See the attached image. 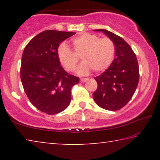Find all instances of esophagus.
<instances>
[{"instance_id": "34e87169", "label": "esophagus", "mask_w": 160, "mask_h": 160, "mask_svg": "<svg viewBox=\"0 0 160 160\" xmlns=\"http://www.w3.org/2000/svg\"><path fill=\"white\" fill-rule=\"evenodd\" d=\"M89 79L88 78H80V82H86V81H88Z\"/></svg>"}]
</instances>
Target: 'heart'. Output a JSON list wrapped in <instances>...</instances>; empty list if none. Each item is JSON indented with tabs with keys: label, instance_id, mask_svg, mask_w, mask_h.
Listing matches in <instances>:
<instances>
[{
	"label": "heart",
	"instance_id": "heart-1",
	"mask_svg": "<svg viewBox=\"0 0 160 160\" xmlns=\"http://www.w3.org/2000/svg\"><path fill=\"white\" fill-rule=\"evenodd\" d=\"M73 52L65 43L58 48L59 62L66 70L73 71L81 55L83 61L78 67V75L88 74L91 69L104 71L112 64L115 56V45L109 38H100L95 34L81 33L72 39Z\"/></svg>",
	"mask_w": 160,
	"mask_h": 160
}]
</instances>
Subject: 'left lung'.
<instances>
[{"label": "left lung", "mask_w": 160, "mask_h": 160, "mask_svg": "<svg viewBox=\"0 0 160 160\" xmlns=\"http://www.w3.org/2000/svg\"><path fill=\"white\" fill-rule=\"evenodd\" d=\"M102 32L115 45V58L108 69L94 78L97 89L93 93L96 104L102 109L116 111L127 104L138 85L139 66L131 47L118 35L106 29Z\"/></svg>", "instance_id": "8db88e82"}]
</instances>
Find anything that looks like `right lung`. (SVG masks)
I'll return each mask as SVG.
<instances>
[{
    "label": "right lung",
    "mask_w": 160,
    "mask_h": 160,
    "mask_svg": "<svg viewBox=\"0 0 160 160\" xmlns=\"http://www.w3.org/2000/svg\"><path fill=\"white\" fill-rule=\"evenodd\" d=\"M75 32L46 30L35 36L22 56L20 78L29 101L49 115L63 112L70 104L71 88L79 78L68 75L61 66L58 48Z\"/></svg>",
    "instance_id": "right-lung-1"
}]
</instances>
